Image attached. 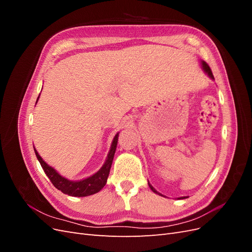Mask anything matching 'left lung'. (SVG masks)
<instances>
[{
    "label": "left lung",
    "instance_id": "left-lung-1",
    "mask_svg": "<svg viewBox=\"0 0 252 252\" xmlns=\"http://www.w3.org/2000/svg\"><path fill=\"white\" fill-rule=\"evenodd\" d=\"M201 66H202V69L205 71V73L208 75V77L211 79V80H215V77H213V74H212V72H211V69H210V67L208 66V64L206 63V62H204V61H201ZM148 185H149V187H150V189L152 190V191H154L155 193H157V194H158V195H162V196H165V195H163L162 193H159V192H158L157 190L152 187V185L150 184V183H148ZM187 196H181V197H178L179 200H183V199H186Z\"/></svg>",
    "mask_w": 252,
    "mask_h": 252
}]
</instances>
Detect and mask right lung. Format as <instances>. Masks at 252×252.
<instances>
[{"label": "right lung", "instance_id": "1", "mask_svg": "<svg viewBox=\"0 0 252 252\" xmlns=\"http://www.w3.org/2000/svg\"><path fill=\"white\" fill-rule=\"evenodd\" d=\"M39 97L40 95L37 96V100H39ZM37 100H36V103H37ZM118 139H119V132L114 135L107 158H106V161L100 168V170L96 171L94 174L90 175V177L80 181H71V180L66 179L65 177H63V175H61L55 168H53V167L49 166L46 162L44 161V159L41 158V156L39 155V152H37L36 149L34 148V146L33 148H34L36 158L39 159L44 172L46 173V175L51 181L53 186H55L57 189L61 190V191L65 194L81 197V196H88L91 194H94L100 191V190L106 185L108 175H109V171L111 168L112 159H113L114 154H116Z\"/></svg>", "mask_w": 252, "mask_h": 252}]
</instances>
